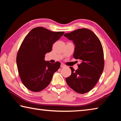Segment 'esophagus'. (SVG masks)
Masks as SVG:
<instances>
[{"instance_id":"34e87169","label":"esophagus","mask_w":121,"mask_h":121,"mask_svg":"<svg viewBox=\"0 0 121 121\" xmlns=\"http://www.w3.org/2000/svg\"><path fill=\"white\" fill-rule=\"evenodd\" d=\"M65 67V64H63V63H61V67Z\"/></svg>"}]
</instances>
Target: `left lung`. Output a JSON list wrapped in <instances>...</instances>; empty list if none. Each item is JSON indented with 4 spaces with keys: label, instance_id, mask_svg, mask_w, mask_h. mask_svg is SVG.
Segmentation results:
<instances>
[{
    "label": "left lung",
    "instance_id": "1",
    "mask_svg": "<svg viewBox=\"0 0 121 121\" xmlns=\"http://www.w3.org/2000/svg\"><path fill=\"white\" fill-rule=\"evenodd\" d=\"M64 36L73 41L75 45L73 56L81 62L76 70L70 67L71 74L65 81L76 92H88L97 84L104 70V51L101 42L91 30L86 28L65 34Z\"/></svg>",
    "mask_w": 121,
    "mask_h": 121
}]
</instances>
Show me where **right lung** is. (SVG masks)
Returning <instances> with one entry per match:
<instances>
[{
    "label": "right lung",
    "mask_w": 121,
    "mask_h": 121,
    "mask_svg": "<svg viewBox=\"0 0 121 121\" xmlns=\"http://www.w3.org/2000/svg\"><path fill=\"white\" fill-rule=\"evenodd\" d=\"M63 34V31L53 32L39 26L32 29L24 38L17 52L16 63L22 82L30 91L44 90L60 68L59 61L51 63L44 58Z\"/></svg>",
    "instance_id": "right-lung-1"
}]
</instances>
